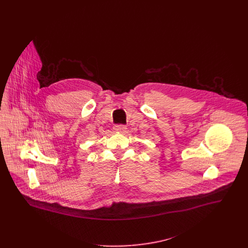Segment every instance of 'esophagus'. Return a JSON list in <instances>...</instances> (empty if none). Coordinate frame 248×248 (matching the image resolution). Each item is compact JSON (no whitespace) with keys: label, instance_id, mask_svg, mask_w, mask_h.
Returning a JSON list of instances; mask_svg holds the SVG:
<instances>
[{"label":"esophagus","instance_id":"obj_1","mask_svg":"<svg viewBox=\"0 0 248 248\" xmlns=\"http://www.w3.org/2000/svg\"><path fill=\"white\" fill-rule=\"evenodd\" d=\"M126 129H127V128H126L124 125H116V126L113 127V130H114L115 132H119V133L125 132Z\"/></svg>","mask_w":248,"mask_h":248}]
</instances>
